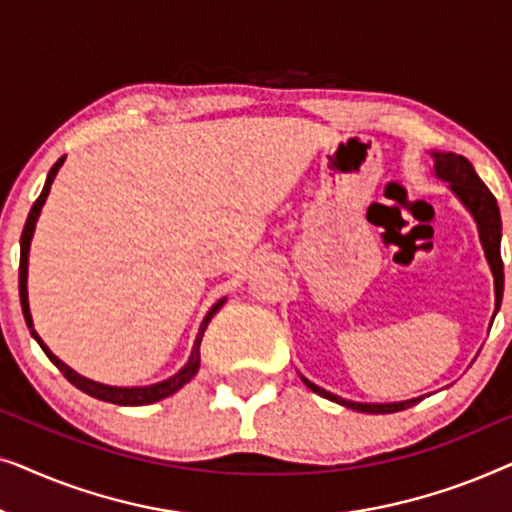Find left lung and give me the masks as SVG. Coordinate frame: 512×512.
Returning <instances> with one entry per match:
<instances>
[{
	"label": "left lung",
	"instance_id": "1",
	"mask_svg": "<svg viewBox=\"0 0 512 512\" xmlns=\"http://www.w3.org/2000/svg\"><path fill=\"white\" fill-rule=\"evenodd\" d=\"M433 172H436L438 179H443L450 184L452 193L457 195L471 216L478 223V233H480V242L482 249H485L487 263L492 268L494 275V317L501 307V298H503V261H501V212L499 205H496V198L492 191L482 184V179L475 174L473 165L468 163L464 156H457V153H443V151H433ZM300 380L305 382V387H310L314 394L328 398V401L345 405V408H352L356 412H368V415H389V412H398L405 408H412L417 401L422 398H410V401H401V403H356V401H347V398H340L331 394V391L317 387V384L307 380V377L300 375Z\"/></svg>",
	"mask_w": 512,
	"mask_h": 512
}]
</instances>
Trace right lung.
Instances as JSON below:
<instances>
[{
	"label": "right lung",
	"mask_w": 512,
	"mask_h": 512,
	"mask_svg": "<svg viewBox=\"0 0 512 512\" xmlns=\"http://www.w3.org/2000/svg\"><path fill=\"white\" fill-rule=\"evenodd\" d=\"M62 163H65V156H62L58 163H55L51 167V172H48L46 177V184H44V191H41V195L37 198V202H34L30 214H27V221H25V228H23V235H20V272H18V291H20V307H23V317H25V324L27 328H30L32 338L39 342V347L44 349V354L48 356L55 363V368L60 370L62 375L67 377L69 382L74 384L76 389L86 391L88 396L93 398H100V401H107V403H116V405H149V403H156L160 401V398H167L172 396L174 391H179L181 387H184L186 382H191L195 373H198L200 368V342H202V335H205V328L209 321H212V317L216 312L221 310L223 303H226V298H221L219 303H216L212 310L207 312V317L202 319L200 324V331H198V338H195V345H193V352L191 356H188V363L184 368L179 370V373H174L172 377H167V380L158 382V384H149V387H109V384H102V382H95V380H88V377H83L76 373V370H72L67 366V363H62L58 356H55L51 349H48L44 345V340L39 338V333L34 331V324H32V314H30V303H27V256H30V242H32V235H34V226H37V219L41 214V207H44V202L48 198V191H51V184L55 179V174H58V170L62 167Z\"/></svg>",
	"instance_id": "add662e5"
}]
</instances>
